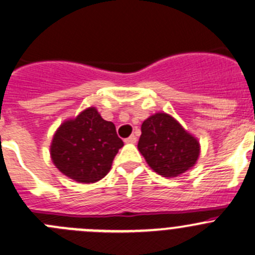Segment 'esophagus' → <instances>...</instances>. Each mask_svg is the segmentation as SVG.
I'll return each instance as SVG.
<instances>
[{
	"label": "esophagus",
	"instance_id": "34e87169",
	"mask_svg": "<svg viewBox=\"0 0 255 255\" xmlns=\"http://www.w3.org/2000/svg\"><path fill=\"white\" fill-rule=\"evenodd\" d=\"M135 142H137V137H135L134 134L129 135L128 138H126L125 139V143H129V144H134Z\"/></svg>",
	"mask_w": 255,
	"mask_h": 255
}]
</instances>
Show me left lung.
<instances>
[{
	"instance_id": "obj_1",
	"label": "left lung",
	"mask_w": 255,
	"mask_h": 255,
	"mask_svg": "<svg viewBox=\"0 0 255 255\" xmlns=\"http://www.w3.org/2000/svg\"><path fill=\"white\" fill-rule=\"evenodd\" d=\"M138 149L155 173L175 177L191 169L200 155V143L170 115L158 112L142 125Z\"/></svg>"
}]
</instances>
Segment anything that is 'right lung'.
<instances>
[{
    "instance_id": "obj_1",
    "label": "right lung",
    "mask_w": 255,
    "mask_h": 255,
    "mask_svg": "<svg viewBox=\"0 0 255 255\" xmlns=\"http://www.w3.org/2000/svg\"><path fill=\"white\" fill-rule=\"evenodd\" d=\"M122 146L115 125L105 121L95 107H89L61 123L51 140L50 156L64 175L91 184L107 175Z\"/></svg>"
}]
</instances>
